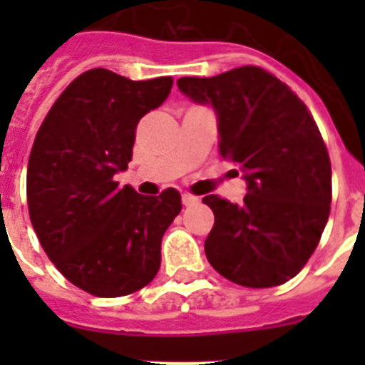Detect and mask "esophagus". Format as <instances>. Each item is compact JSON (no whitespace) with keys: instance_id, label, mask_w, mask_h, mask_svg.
Listing matches in <instances>:
<instances>
[{"instance_id":"1","label":"esophagus","mask_w":365,"mask_h":365,"mask_svg":"<svg viewBox=\"0 0 365 365\" xmlns=\"http://www.w3.org/2000/svg\"><path fill=\"white\" fill-rule=\"evenodd\" d=\"M182 202H183V206H193V205H199L200 199H199V197H193V195L183 193L182 195Z\"/></svg>"}]
</instances>
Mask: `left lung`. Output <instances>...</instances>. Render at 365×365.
Masks as SVG:
<instances>
[{
  "label": "left lung",
  "instance_id": "obj_1",
  "mask_svg": "<svg viewBox=\"0 0 365 365\" xmlns=\"http://www.w3.org/2000/svg\"><path fill=\"white\" fill-rule=\"evenodd\" d=\"M180 93L210 106L220 155L239 163L248 195L240 205L216 195L206 257L246 288L288 282L312 255L328 223L331 165L307 106L269 71L242 66L214 77H182Z\"/></svg>",
  "mask_w": 365,
  "mask_h": 365
}]
</instances>
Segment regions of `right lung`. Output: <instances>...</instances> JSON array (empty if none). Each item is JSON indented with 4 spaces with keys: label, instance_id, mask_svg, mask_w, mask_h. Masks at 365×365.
<instances>
[{
    "label": "right lung",
    "instance_id": "obj_1",
    "mask_svg": "<svg viewBox=\"0 0 365 365\" xmlns=\"http://www.w3.org/2000/svg\"><path fill=\"white\" fill-rule=\"evenodd\" d=\"M172 83L88 70L37 130L26 178L31 225L48 259L88 294H134L159 271L160 240L182 197L172 187L138 195L113 176L128 168L136 125L168 98Z\"/></svg>",
    "mask_w": 365,
    "mask_h": 365
}]
</instances>
